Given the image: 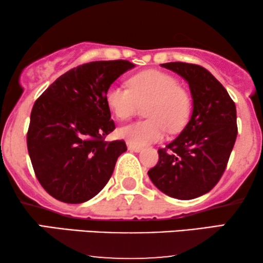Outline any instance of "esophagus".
<instances>
[{"label": "esophagus", "mask_w": 263, "mask_h": 263, "mask_svg": "<svg viewBox=\"0 0 263 263\" xmlns=\"http://www.w3.org/2000/svg\"><path fill=\"white\" fill-rule=\"evenodd\" d=\"M127 146H128V149L129 151H133V152H140V151H141L142 148L140 146H136V145H133V143H130V142H128L127 143Z\"/></svg>", "instance_id": "34e87169"}]
</instances>
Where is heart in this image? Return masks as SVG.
<instances>
[{
	"label": "heart",
	"instance_id": "heart-1",
	"mask_svg": "<svg viewBox=\"0 0 263 263\" xmlns=\"http://www.w3.org/2000/svg\"><path fill=\"white\" fill-rule=\"evenodd\" d=\"M129 88L112 85L106 89L105 102L118 120L124 121L146 105L145 121L124 125L118 130L121 138L133 145H146L163 139L166 129L177 133L184 128L190 114V98L177 79L164 71L148 69L128 80Z\"/></svg>",
	"mask_w": 263,
	"mask_h": 263
}]
</instances>
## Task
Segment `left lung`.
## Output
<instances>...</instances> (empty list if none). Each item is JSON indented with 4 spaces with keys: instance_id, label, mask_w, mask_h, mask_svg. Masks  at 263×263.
<instances>
[{
    "instance_id": "left-lung-1",
    "label": "left lung",
    "mask_w": 263,
    "mask_h": 263,
    "mask_svg": "<svg viewBox=\"0 0 263 263\" xmlns=\"http://www.w3.org/2000/svg\"><path fill=\"white\" fill-rule=\"evenodd\" d=\"M184 79L193 97V114L181 134L165 148L148 171L160 192L192 200L214 188L224 174L237 138L235 102L224 86L197 64H161Z\"/></svg>"
}]
</instances>
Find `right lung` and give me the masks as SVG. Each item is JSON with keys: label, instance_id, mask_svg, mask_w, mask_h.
Instances as JSON below:
<instances>
[{"label": "right lung", "instance_id": "add662e5", "mask_svg": "<svg viewBox=\"0 0 263 263\" xmlns=\"http://www.w3.org/2000/svg\"><path fill=\"white\" fill-rule=\"evenodd\" d=\"M134 64L96 61L73 68L35 100L27 149L35 177L56 200L82 203L95 197L112 175L123 140L105 141L114 132L105 93Z\"/></svg>", "mask_w": 263, "mask_h": 263}]
</instances>
